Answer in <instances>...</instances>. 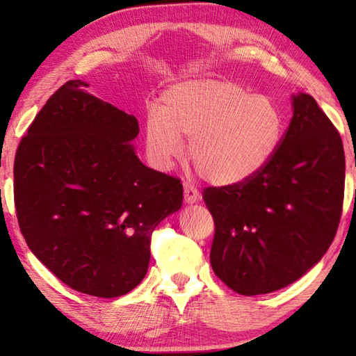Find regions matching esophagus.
Instances as JSON below:
<instances>
[{"label":"esophagus","mask_w":356,"mask_h":356,"mask_svg":"<svg viewBox=\"0 0 356 356\" xmlns=\"http://www.w3.org/2000/svg\"><path fill=\"white\" fill-rule=\"evenodd\" d=\"M184 197H185L186 204H193L200 200L201 195H200V191H197V188H195L193 185L184 184Z\"/></svg>","instance_id":"obj_1"}]
</instances>
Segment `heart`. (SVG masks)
<instances>
[{
	"label": "heart",
	"mask_w": 356,
	"mask_h": 356,
	"mask_svg": "<svg viewBox=\"0 0 356 356\" xmlns=\"http://www.w3.org/2000/svg\"><path fill=\"white\" fill-rule=\"evenodd\" d=\"M144 131L156 168H170L182 154V138H188V155L202 176L232 185L252 177L272 159L282 114L272 99L250 95L237 83L201 78L166 89Z\"/></svg>",
	"instance_id": "b5f03b06"
}]
</instances>
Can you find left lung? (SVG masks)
<instances>
[{"label":"left lung","mask_w":356,"mask_h":356,"mask_svg":"<svg viewBox=\"0 0 356 356\" xmlns=\"http://www.w3.org/2000/svg\"><path fill=\"white\" fill-rule=\"evenodd\" d=\"M272 159L243 182L202 193L215 221L210 264L240 295L278 291L321 261L339 226L346 155L339 131L309 94Z\"/></svg>","instance_id":"obj_1"}]
</instances>
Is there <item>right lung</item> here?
Wrapping results in <instances>:
<instances>
[{"instance_id": "1", "label": "right lung", "mask_w": 356, "mask_h": 356, "mask_svg": "<svg viewBox=\"0 0 356 356\" xmlns=\"http://www.w3.org/2000/svg\"><path fill=\"white\" fill-rule=\"evenodd\" d=\"M70 80L47 100L14 161L17 220L29 250L64 284L114 298L147 273L150 237L182 206L180 179L150 170L138 120Z\"/></svg>"}]
</instances>
